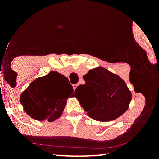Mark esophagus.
<instances>
[{
  "instance_id": "obj_1",
  "label": "esophagus",
  "mask_w": 159,
  "mask_h": 159,
  "mask_svg": "<svg viewBox=\"0 0 159 159\" xmlns=\"http://www.w3.org/2000/svg\"><path fill=\"white\" fill-rule=\"evenodd\" d=\"M72 87H73V89H74V90H75L76 87H78V84H72Z\"/></svg>"
}]
</instances>
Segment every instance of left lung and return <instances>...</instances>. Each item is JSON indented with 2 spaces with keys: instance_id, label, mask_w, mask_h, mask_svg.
<instances>
[{
  "instance_id": "left-lung-1",
  "label": "left lung",
  "mask_w": 159,
  "mask_h": 159,
  "mask_svg": "<svg viewBox=\"0 0 159 159\" xmlns=\"http://www.w3.org/2000/svg\"><path fill=\"white\" fill-rule=\"evenodd\" d=\"M83 78L85 84L78 86L75 94L90 117L101 122L111 121L129 108L132 93L118 75L97 67L89 70ZM81 92L84 97L78 98L76 93Z\"/></svg>"
}]
</instances>
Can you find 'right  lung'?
I'll return each instance as SVG.
<instances>
[{"label":"right lung","mask_w":159,"mask_h":159,"mask_svg":"<svg viewBox=\"0 0 159 159\" xmlns=\"http://www.w3.org/2000/svg\"><path fill=\"white\" fill-rule=\"evenodd\" d=\"M72 93L73 88L68 78L52 71L31 82L21 93L20 102L33 119L53 122L61 116L67 98Z\"/></svg>","instance_id":"obj_1"}]
</instances>
